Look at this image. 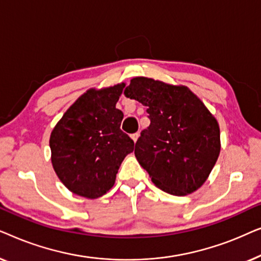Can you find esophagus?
Here are the masks:
<instances>
[{
  "label": "esophagus",
  "instance_id": "1",
  "mask_svg": "<svg viewBox=\"0 0 261 261\" xmlns=\"http://www.w3.org/2000/svg\"><path fill=\"white\" fill-rule=\"evenodd\" d=\"M130 138H132V140H133L134 142H137L138 138H139V133H134V134H132V135H130Z\"/></svg>",
  "mask_w": 261,
  "mask_h": 261
}]
</instances>
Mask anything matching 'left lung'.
I'll list each match as a JSON object with an SVG mask.
<instances>
[{"label":"left lung","instance_id":"left-lung-1","mask_svg":"<svg viewBox=\"0 0 261 261\" xmlns=\"http://www.w3.org/2000/svg\"><path fill=\"white\" fill-rule=\"evenodd\" d=\"M124 95L147 107L151 124L134 153L155 187L174 196L198 190L220 155L215 116L185 85L135 77Z\"/></svg>","mask_w":261,"mask_h":261}]
</instances>
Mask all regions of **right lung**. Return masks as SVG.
Segmentation results:
<instances>
[{
    "mask_svg": "<svg viewBox=\"0 0 261 261\" xmlns=\"http://www.w3.org/2000/svg\"><path fill=\"white\" fill-rule=\"evenodd\" d=\"M124 83L89 89L66 110L49 137L51 162L71 192L95 199L114 187L134 141L120 129L123 113L116 109Z\"/></svg>",
    "mask_w": 261,
    "mask_h": 261,
    "instance_id": "right-lung-1",
    "label": "right lung"
}]
</instances>
